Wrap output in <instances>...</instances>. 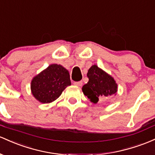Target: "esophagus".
Returning a JSON list of instances; mask_svg holds the SVG:
<instances>
[{"mask_svg":"<svg viewBox=\"0 0 155 155\" xmlns=\"http://www.w3.org/2000/svg\"><path fill=\"white\" fill-rule=\"evenodd\" d=\"M73 84L76 86H81L83 85V82L82 81H78V82H74Z\"/></svg>","mask_w":155,"mask_h":155,"instance_id":"34e87169","label":"esophagus"}]
</instances>
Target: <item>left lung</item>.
Wrapping results in <instances>:
<instances>
[{
    "label": "left lung",
    "instance_id": "1",
    "mask_svg": "<svg viewBox=\"0 0 155 155\" xmlns=\"http://www.w3.org/2000/svg\"><path fill=\"white\" fill-rule=\"evenodd\" d=\"M87 76L88 82L83 86L82 91L84 95L93 103L99 101L107 100L116 95L118 85L112 76L97 65H92L88 69Z\"/></svg>",
    "mask_w": 155,
    "mask_h": 155
}]
</instances>
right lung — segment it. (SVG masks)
<instances>
[{
	"label": "right lung",
	"instance_id": "obj_1",
	"mask_svg": "<svg viewBox=\"0 0 155 155\" xmlns=\"http://www.w3.org/2000/svg\"><path fill=\"white\" fill-rule=\"evenodd\" d=\"M71 81L69 71L60 64H50L36 74L31 83L33 96L41 103H50L58 98Z\"/></svg>",
	"mask_w": 155,
	"mask_h": 155
}]
</instances>
